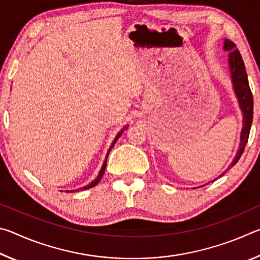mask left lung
<instances>
[{"instance_id": "obj_1", "label": "left lung", "mask_w": 260, "mask_h": 260, "mask_svg": "<svg viewBox=\"0 0 260 260\" xmlns=\"http://www.w3.org/2000/svg\"><path fill=\"white\" fill-rule=\"evenodd\" d=\"M235 43L232 42L228 39H225L223 42V49L226 51H230L228 54V63H230V70H231V78L233 82V88H234L235 95L239 101L240 108L243 112V127L241 131V139H240V148L236 152V156L233 162L230 165V167L226 171L231 169L232 166H234L242 156V153L244 151V148L248 143L250 128H251L252 124V117H253V99L252 93L249 86L248 76H246L245 67L242 59V56L240 51L235 49ZM225 171V172H226ZM223 172L220 177H222Z\"/></svg>"}]
</instances>
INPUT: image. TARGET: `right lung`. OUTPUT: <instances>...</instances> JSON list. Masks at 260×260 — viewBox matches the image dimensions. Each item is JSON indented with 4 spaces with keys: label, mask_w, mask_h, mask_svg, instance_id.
Wrapping results in <instances>:
<instances>
[{
    "label": "right lung",
    "mask_w": 260,
    "mask_h": 260,
    "mask_svg": "<svg viewBox=\"0 0 260 260\" xmlns=\"http://www.w3.org/2000/svg\"><path fill=\"white\" fill-rule=\"evenodd\" d=\"M125 128H127V127H125ZM122 132H124V129H121L119 133L117 134V136L116 138H114V140H113V142H112V144H111V147L109 148V151H108V153H107V157H105V160H104V162H103V165H102V169H101V171H100V173H99V175H98V178H96L94 181H91L89 184H88V186H86V187H83V188H80V189H77V190H85V189H89V188H91V187H95L96 184H98L99 182H100V180L102 179V177H103V174H104V171H105V167H107V159H108V156H109V152H110V150H111L112 149V147L114 146V143L117 142V140L119 139V136L122 134ZM68 192H71V191H68ZM72 192H73V190H72Z\"/></svg>",
    "instance_id": "right-lung-1"
}]
</instances>
